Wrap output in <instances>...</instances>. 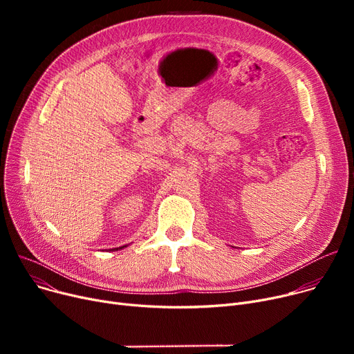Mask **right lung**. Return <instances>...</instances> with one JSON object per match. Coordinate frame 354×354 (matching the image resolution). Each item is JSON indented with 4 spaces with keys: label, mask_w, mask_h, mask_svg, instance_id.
Here are the masks:
<instances>
[{
    "label": "right lung",
    "mask_w": 354,
    "mask_h": 354,
    "mask_svg": "<svg viewBox=\"0 0 354 354\" xmlns=\"http://www.w3.org/2000/svg\"><path fill=\"white\" fill-rule=\"evenodd\" d=\"M124 247H126V245H124ZM122 248H123V247H120V250H122ZM113 250H118V248H113Z\"/></svg>",
    "instance_id": "add662e5"
}]
</instances>
